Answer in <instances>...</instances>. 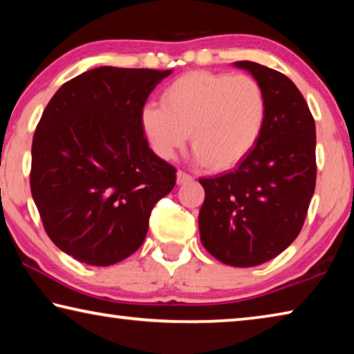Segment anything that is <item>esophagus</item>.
<instances>
[{
  "mask_svg": "<svg viewBox=\"0 0 354 354\" xmlns=\"http://www.w3.org/2000/svg\"><path fill=\"white\" fill-rule=\"evenodd\" d=\"M190 181H194V178H192L190 175H187V173L185 171H183V170H179L178 173H176V183L181 185V184H187V183H190Z\"/></svg>",
  "mask_w": 354,
  "mask_h": 354,
  "instance_id": "34e87169",
  "label": "esophagus"
}]
</instances>
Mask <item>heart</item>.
Here are the masks:
<instances>
[{
    "label": "heart",
    "instance_id": "heart-1",
    "mask_svg": "<svg viewBox=\"0 0 354 354\" xmlns=\"http://www.w3.org/2000/svg\"><path fill=\"white\" fill-rule=\"evenodd\" d=\"M267 98L248 75L190 71L165 87L162 106L145 104L140 127L160 159H171L192 136L200 164L227 170L253 151L266 128Z\"/></svg>",
    "mask_w": 354,
    "mask_h": 354
}]
</instances>
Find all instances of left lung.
Here are the masks:
<instances>
[{
	"mask_svg": "<svg viewBox=\"0 0 354 354\" xmlns=\"http://www.w3.org/2000/svg\"><path fill=\"white\" fill-rule=\"evenodd\" d=\"M234 65L263 88L266 128L236 170L200 178L198 225L203 247L215 259L254 267L283 253L301 231L315 189V123L286 75L250 61Z\"/></svg>",
	"mask_w": 354,
	"mask_h": 354,
	"instance_id": "obj_1",
	"label": "left lung"
}]
</instances>
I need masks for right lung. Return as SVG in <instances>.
<instances>
[{
  "label": "right lung",
  "mask_w": 354,
  "mask_h": 354,
  "mask_svg": "<svg viewBox=\"0 0 354 354\" xmlns=\"http://www.w3.org/2000/svg\"><path fill=\"white\" fill-rule=\"evenodd\" d=\"M171 70L100 67L45 107L32 139L31 194L48 237L88 266L127 259L145 241L175 167L149 148L140 111Z\"/></svg>",
  "instance_id": "right-lung-1"
}]
</instances>
